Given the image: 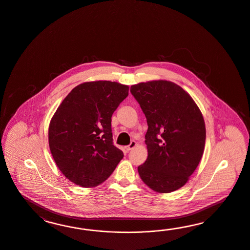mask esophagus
<instances>
[{
	"label": "esophagus",
	"instance_id": "1",
	"mask_svg": "<svg viewBox=\"0 0 250 250\" xmlns=\"http://www.w3.org/2000/svg\"><path fill=\"white\" fill-rule=\"evenodd\" d=\"M136 146V141H132L131 143H130V145H128L127 146H125V149L127 150V151H130L131 149H133L135 146Z\"/></svg>",
	"mask_w": 250,
	"mask_h": 250
}]
</instances>
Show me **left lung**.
I'll use <instances>...</instances> for the list:
<instances>
[{
	"instance_id": "left-lung-1",
	"label": "left lung",
	"mask_w": 250,
	"mask_h": 250,
	"mask_svg": "<svg viewBox=\"0 0 250 250\" xmlns=\"http://www.w3.org/2000/svg\"><path fill=\"white\" fill-rule=\"evenodd\" d=\"M131 93L143 111L147 159L137 167L150 189L167 193L189 181L203 157L206 130L202 112L181 86L168 81L132 85Z\"/></svg>"
}]
</instances>
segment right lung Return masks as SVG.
<instances>
[{
  "label": "right lung",
  "mask_w": 250,
  "mask_h": 250,
  "mask_svg": "<svg viewBox=\"0 0 250 250\" xmlns=\"http://www.w3.org/2000/svg\"><path fill=\"white\" fill-rule=\"evenodd\" d=\"M127 85L109 81L76 86L48 127V144L63 175L76 185L98 186L114 172L124 153L113 144L112 115L128 95Z\"/></svg>",
  "instance_id": "obj_1"
}]
</instances>
